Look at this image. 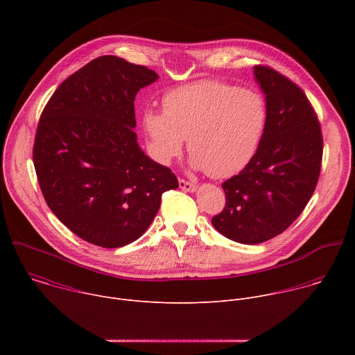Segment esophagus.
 Returning a JSON list of instances; mask_svg holds the SVG:
<instances>
[{
    "label": "esophagus",
    "mask_w": 355,
    "mask_h": 355,
    "mask_svg": "<svg viewBox=\"0 0 355 355\" xmlns=\"http://www.w3.org/2000/svg\"><path fill=\"white\" fill-rule=\"evenodd\" d=\"M178 182H180V188L184 189V191H195V189H196V185H195L193 182L187 181V180H182V178H181Z\"/></svg>",
    "instance_id": "34e87169"
}]
</instances>
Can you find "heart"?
<instances>
[{"mask_svg": "<svg viewBox=\"0 0 355 355\" xmlns=\"http://www.w3.org/2000/svg\"><path fill=\"white\" fill-rule=\"evenodd\" d=\"M163 112L146 111L143 126L151 156L175 159L188 139L191 164L214 178L240 173L256 156L268 123L264 96L220 80H196L168 91Z\"/></svg>", "mask_w": 355, "mask_h": 355, "instance_id": "obj_1", "label": "heart"}]
</instances>
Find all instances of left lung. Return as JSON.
<instances>
[{
  "mask_svg": "<svg viewBox=\"0 0 355 355\" xmlns=\"http://www.w3.org/2000/svg\"><path fill=\"white\" fill-rule=\"evenodd\" d=\"M266 94L268 123L256 156L222 184L226 204L214 227L243 244L264 243L302 214L319 181L323 136L303 89L268 66L254 67Z\"/></svg>",
  "mask_w": 355,
  "mask_h": 355,
  "instance_id": "obj_1",
  "label": "left lung"
}]
</instances>
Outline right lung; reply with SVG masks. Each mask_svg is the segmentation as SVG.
I'll return each mask as SVG.
<instances>
[{"label":"right lung","instance_id":"1","mask_svg":"<svg viewBox=\"0 0 355 355\" xmlns=\"http://www.w3.org/2000/svg\"><path fill=\"white\" fill-rule=\"evenodd\" d=\"M159 76L101 56L67 77L40 115L33 164L47 207L80 239L105 248L137 240L162 195L178 188L136 139L135 96Z\"/></svg>","mask_w":355,"mask_h":355}]
</instances>
